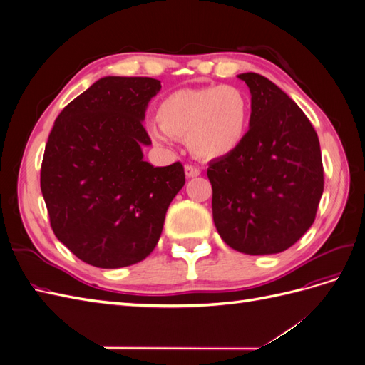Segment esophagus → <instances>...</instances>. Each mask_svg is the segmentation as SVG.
Here are the masks:
<instances>
[{
	"mask_svg": "<svg viewBox=\"0 0 365 365\" xmlns=\"http://www.w3.org/2000/svg\"><path fill=\"white\" fill-rule=\"evenodd\" d=\"M200 175H201V170L195 168V165H189V164L185 165V176H187V178H196V176H200Z\"/></svg>",
	"mask_w": 365,
	"mask_h": 365,
	"instance_id": "esophagus-1",
	"label": "esophagus"
}]
</instances>
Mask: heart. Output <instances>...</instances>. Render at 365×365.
Wrapping results in <instances>:
<instances>
[{"instance_id": "b5f03b06", "label": "heart", "mask_w": 365, "mask_h": 365, "mask_svg": "<svg viewBox=\"0 0 365 365\" xmlns=\"http://www.w3.org/2000/svg\"><path fill=\"white\" fill-rule=\"evenodd\" d=\"M157 121L160 128L150 126L149 134L158 145L181 138L195 157L216 161L233 155L244 145L251 102L244 90L230 85L182 88L158 103Z\"/></svg>"}]
</instances>
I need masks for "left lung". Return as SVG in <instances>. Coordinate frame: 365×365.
<instances>
[{
	"label": "left lung",
	"instance_id": "8db88e82",
	"mask_svg": "<svg viewBox=\"0 0 365 365\" xmlns=\"http://www.w3.org/2000/svg\"><path fill=\"white\" fill-rule=\"evenodd\" d=\"M251 93L240 149L212 161L213 220L228 247L251 256L292 247L315 220L324 189L318 135L298 105L267 77L237 76Z\"/></svg>",
	"mask_w": 365,
	"mask_h": 365
}]
</instances>
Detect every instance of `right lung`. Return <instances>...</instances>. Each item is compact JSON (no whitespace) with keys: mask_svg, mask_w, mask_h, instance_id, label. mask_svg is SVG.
Instances as JSON below:
<instances>
[{"mask_svg":"<svg viewBox=\"0 0 365 365\" xmlns=\"http://www.w3.org/2000/svg\"><path fill=\"white\" fill-rule=\"evenodd\" d=\"M161 82L108 76L62 109L48 135L41 190L54 235L76 257L114 269L146 259L185 182L176 161L153 168L143 120Z\"/></svg>","mask_w":365,"mask_h":365,"instance_id":"1","label":"right lung"}]
</instances>
